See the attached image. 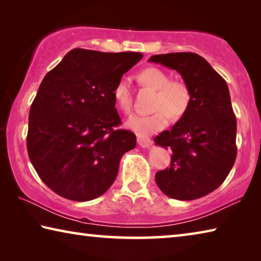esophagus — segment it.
Masks as SVG:
<instances>
[{
  "label": "esophagus",
  "mask_w": 261,
  "mask_h": 261,
  "mask_svg": "<svg viewBox=\"0 0 261 261\" xmlns=\"http://www.w3.org/2000/svg\"><path fill=\"white\" fill-rule=\"evenodd\" d=\"M137 141H138L139 146H141L143 148H149L152 146V140L149 138H138Z\"/></svg>",
  "instance_id": "34e87169"
}]
</instances>
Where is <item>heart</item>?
Here are the masks:
<instances>
[{
	"label": "heart",
	"mask_w": 261,
	"mask_h": 261,
	"mask_svg": "<svg viewBox=\"0 0 261 261\" xmlns=\"http://www.w3.org/2000/svg\"><path fill=\"white\" fill-rule=\"evenodd\" d=\"M138 81L144 86L156 91L153 110L149 115H134L127 118L125 126L140 137H146L166 129L173 120H178L187 113L191 102V92L182 81H170V76L159 68H147L138 74ZM113 96L116 107L124 114H130L132 99L130 83L121 78L115 84Z\"/></svg>",
	"instance_id": "b5f03b06"
}]
</instances>
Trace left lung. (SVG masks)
Instances as JSON below:
<instances>
[{
    "label": "left lung",
    "mask_w": 261,
    "mask_h": 261,
    "mask_svg": "<svg viewBox=\"0 0 261 261\" xmlns=\"http://www.w3.org/2000/svg\"><path fill=\"white\" fill-rule=\"evenodd\" d=\"M148 62L176 70L191 92L187 113L154 138L171 151L170 167L158 171L155 182L173 199H198L223 183L236 160L237 126L228 85L194 53L154 55Z\"/></svg>",
    "instance_id": "8db88e82"
}]
</instances>
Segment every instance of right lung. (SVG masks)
<instances>
[{
  "mask_svg": "<svg viewBox=\"0 0 261 261\" xmlns=\"http://www.w3.org/2000/svg\"><path fill=\"white\" fill-rule=\"evenodd\" d=\"M140 53L70 50L48 72L31 106L28 153L39 177L74 201L100 197L112 187L123 154L136 147L121 123L113 90Z\"/></svg>",
  "mask_w": 261,
  "mask_h": 261,
  "instance_id": "add662e5",
  "label": "right lung"
}]
</instances>
